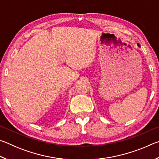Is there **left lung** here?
<instances>
[{
	"instance_id": "8db88e82",
	"label": "left lung",
	"mask_w": 159,
	"mask_h": 159,
	"mask_svg": "<svg viewBox=\"0 0 159 159\" xmlns=\"http://www.w3.org/2000/svg\"><path fill=\"white\" fill-rule=\"evenodd\" d=\"M138 46H139V44H138Z\"/></svg>"
}]
</instances>
